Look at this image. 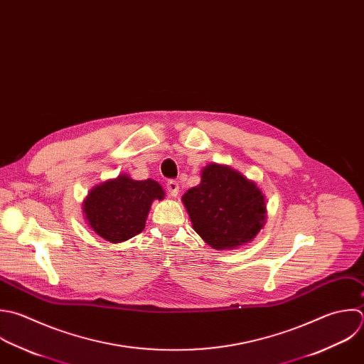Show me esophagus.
<instances>
[{
  "instance_id": "1",
  "label": "esophagus",
  "mask_w": 364,
  "mask_h": 364,
  "mask_svg": "<svg viewBox=\"0 0 364 364\" xmlns=\"http://www.w3.org/2000/svg\"><path fill=\"white\" fill-rule=\"evenodd\" d=\"M166 187H167V191L171 197H176L178 194V183L176 180H168L166 183Z\"/></svg>"
}]
</instances>
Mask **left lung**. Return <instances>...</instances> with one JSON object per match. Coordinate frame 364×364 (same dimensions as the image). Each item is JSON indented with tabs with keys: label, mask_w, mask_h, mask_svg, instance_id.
<instances>
[{
	"label": "left lung",
	"mask_w": 364,
	"mask_h": 364,
	"mask_svg": "<svg viewBox=\"0 0 364 364\" xmlns=\"http://www.w3.org/2000/svg\"><path fill=\"white\" fill-rule=\"evenodd\" d=\"M201 177V183L183 196L196 232L215 250L251 241L265 221L259 188L241 173L215 163L207 166Z\"/></svg>",
	"instance_id": "8db88e82"
}]
</instances>
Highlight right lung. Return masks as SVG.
Wrapping results in <instances>:
<instances>
[{"label":"right lung","mask_w":364,"mask_h":364,"mask_svg":"<svg viewBox=\"0 0 364 364\" xmlns=\"http://www.w3.org/2000/svg\"><path fill=\"white\" fill-rule=\"evenodd\" d=\"M163 197V188L154 180L136 181L127 176H119L89 193L83 203V213L99 237L116 244L140 234L151 201Z\"/></svg>","instance_id":"obj_1"}]
</instances>
